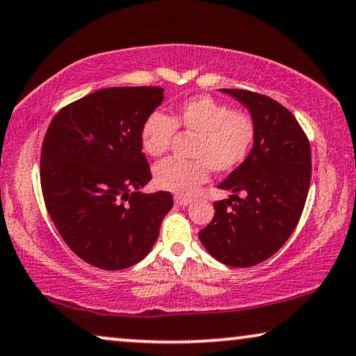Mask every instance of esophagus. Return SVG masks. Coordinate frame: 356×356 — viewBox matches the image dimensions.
<instances>
[{
  "label": "esophagus",
  "mask_w": 356,
  "mask_h": 356,
  "mask_svg": "<svg viewBox=\"0 0 356 356\" xmlns=\"http://www.w3.org/2000/svg\"><path fill=\"white\" fill-rule=\"evenodd\" d=\"M175 202H177L178 206L186 207V206H189V204L193 202V199L191 197H184V196H177V197H175Z\"/></svg>",
  "instance_id": "1"
}]
</instances>
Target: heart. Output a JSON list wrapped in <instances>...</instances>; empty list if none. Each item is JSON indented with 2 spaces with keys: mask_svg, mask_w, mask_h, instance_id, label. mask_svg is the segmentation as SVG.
Here are the masks:
<instances>
[{
  "mask_svg": "<svg viewBox=\"0 0 356 356\" xmlns=\"http://www.w3.org/2000/svg\"><path fill=\"white\" fill-rule=\"evenodd\" d=\"M177 129L196 136L191 157L167 159L155 165L154 181L165 191L189 196L207 181L211 168L227 173L245 162L254 143L256 128L250 116L238 113L230 105L201 95L184 100L167 116L154 111L140 126V145L145 155L160 157L172 145Z\"/></svg>",
  "mask_w": 356,
  "mask_h": 356,
  "instance_id": "obj_1",
  "label": "heart"
}]
</instances>
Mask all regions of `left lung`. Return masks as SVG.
<instances>
[{"label":"left lung","instance_id":"left-lung-1","mask_svg":"<svg viewBox=\"0 0 356 356\" xmlns=\"http://www.w3.org/2000/svg\"><path fill=\"white\" fill-rule=\"evenodd\" d=\"M220 90L246 106L256 136L245 162L218 184L230 197L213 202L216 213L199 240L222 264L251 267L275 254L293 233L311 183V149L279 102L250 90Z\"/></svg>","mask_w":356,"mask_h":356}]
</instances>
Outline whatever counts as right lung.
Segmentation results:
<instances>
[{
    "label": "right lung",
    "mask_w": 356,
    "mask_h": 356,
    "mask_svg": "<svg viewBox=\"0 0 356 356\" xmlns=\"http://www.w3.org/2000/svg\"><path fill=\"white\" fill-rule=\"evenodd\" d=\"M162 102V87H108L65 106L48 126L43 199L63 240L87 264H138L172 211L170 193L139 191L152 179L140 126Z\"/></svg>",
    "instance_id": "add662e5"
}]
</instances>
